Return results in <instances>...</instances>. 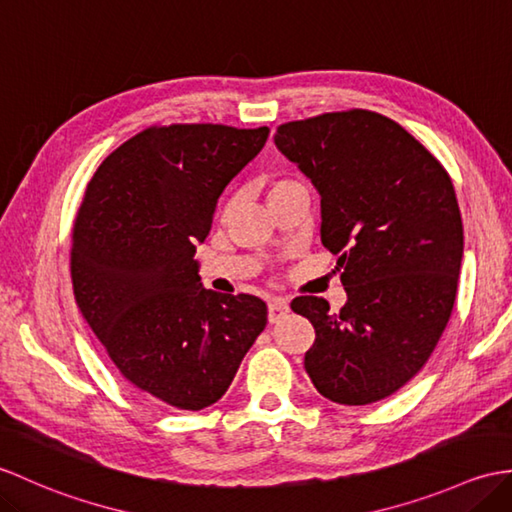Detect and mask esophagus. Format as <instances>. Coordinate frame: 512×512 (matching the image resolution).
<instances>
[{
	"label": "esophagus",
	"mask_w": 512,
	"mask_h": 512,
	"mask_svg": "<svg viewBox=\"0 0 512 512\" xmlns=\"http://www.w3.org/2000/svg\"><path fill=\"white\" fill-rule=\"evenodd\" d=\"M288 310H290V305H288V301L281 299V296H275V299H270L268 301V318H270V323H277V320L283 314H288Z\"/></svg>",
	"instance_id": "1"
}]
</instances>
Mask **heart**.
Instances as JSON below:
<instances>
[{
  "mask_svg": "<svg viewBox=\"0 0 512 512\" xmlns=\"http://www.w3.org/2000/svg\"><path fill=\"white\" fill-rule=\"evenodd\" d=\"M283 183H285V181H283ZM277 185H281V183H277Z\"/></svg>",
  "mask_w": 512,
  "mask_h": 512,
  "instance_id": "obj_1",
  "label": "heart"
}]
</instances>
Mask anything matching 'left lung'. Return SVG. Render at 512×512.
I'll list each match as a JSON object with an SVG mask.
<instances>
[{
	"label": "left lung",
	"mask_w": 512,
	"mask_h": 512,
	"mask_svg": "<svg viewBox=\"0 0 512 512\" xmlns=\"http://www.w3.org/2000/svg\"><path fill=\"white\" fill-rule=\"evenodd\" d=\"M277 148L320 194V242L338 257L347 303L296 296L316 329L305 371L320 395L366 406L406 386L454 310L462 218L434 154L388 117L351 109L277 128Z\"/></svg>",
	"instance_id": "obj_1"
}]
</instances>
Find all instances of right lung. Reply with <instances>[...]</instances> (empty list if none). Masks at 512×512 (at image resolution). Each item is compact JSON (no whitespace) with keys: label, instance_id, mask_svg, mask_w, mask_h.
<instances>
[{"label":"right lung","instance_id":"right-lung-1","mask_svg":"<svg viewBox=\"0 0 512 512\" xmlns=\"http://www.w3.org/2000/svg\"><path fill=\"white\" fill-rule=\"evenodd\" d=\"M268 126H150L113 150L87 185L71 233L82 316L130 384L161 406L216 403L268 323L251 294L205 290L194 259L218 198Z\"/></svg>","mask_w":512,"mask_h":512}]
</instances>
